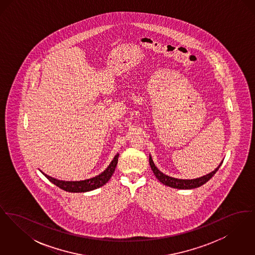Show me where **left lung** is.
<instances>
[{"instance_id": "obj_1", "label": "left lung", "mask_w": 255, "mask_h": 255, "mask_svg": "<svg viewBox=\"0 0 255 255\" xmlns=\"http://www.w3.org/2000/svg\"><path fill=\"white\" fill-rule=\"evenodd\" d=\"M149 163L151 166V169L153 170L154 175L156 176V178L158 179L159 182L167 186H170L172 188H178V189H193V188H197L200 187L201 185L205 184L206 182H208L213 176L214 174L218 171L220 166L222 165L223 161L219 164L218 167L214 171L206 174L203 177L197 178V179H191V180H184V179H177V178H173L170 177L168 175L163 174L161 171L158 169V167L155 165L151 155H149Z\"/></svg>"}]
</instances>
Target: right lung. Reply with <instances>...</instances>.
I'll return each instance as SVG.
<instances>
[{
    "instance_id": "add662e5",
    "label": "right lung",
    "mask_w": 255,
    "mask_h": 255,
    "mask_svg": "<svg viewBox=\"0 0 255 255\" xmlns=\"http://www.w3.org/2000/svg\"><path fill=\"white\" fill-rule=\"evenodd\" d=\"M119 156H120V154L118 153L114 157L113 160L110 162L108 167L102 173H100L96 177H93V178L87 179V180H82V181H62V180H58V179L50 177L49 175L45 174L44 172H42L41 170L40 171L49 180V182L54 183L56 186H58L59 188L67 191V192H73V193L88 192V191H92V190L99 188V187L103 186L106 182H108L117 167Z\"/></svg>"
}]
</instances>
